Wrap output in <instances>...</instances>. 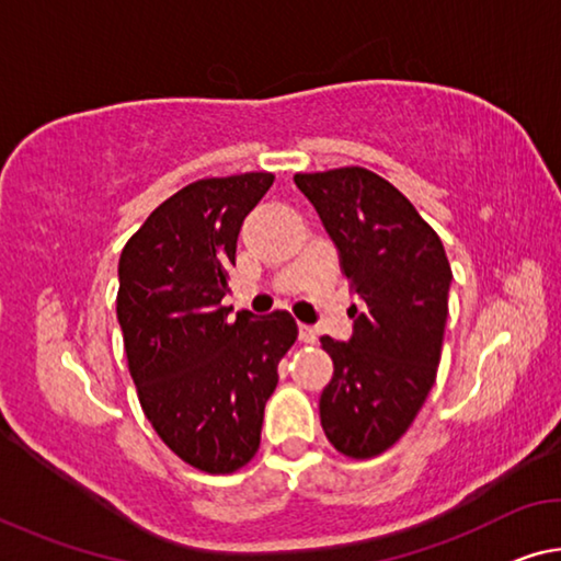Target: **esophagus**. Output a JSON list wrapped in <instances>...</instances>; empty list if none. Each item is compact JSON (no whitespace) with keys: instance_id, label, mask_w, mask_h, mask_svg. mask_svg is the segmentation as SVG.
Returning <instances> with one entry per match:
<instances>
[{"instance_id":"obj_1","label":"esophagus","mask_w":561,"mask_h":561,"mask_svg":"<svg viewBox=\"0 0 561 561\" xmlns=\"http://www.w3.org/2000/svg\"><path fill=\"white\" fill-rule=\"evenodd\" d=\"M299 340L305 344L317 342V329L309 327V324H299Z\"/></svg>"}]
</instances>
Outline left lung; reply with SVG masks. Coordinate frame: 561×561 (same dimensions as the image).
<instances>
[{
    "label": "left lung",
    "mask_w": 561,
    "mask_h": 561,
    "mask_svg": "<svg viewBox=\"0 0 561 561\" xmlns=\"http://www.w3.org/2000/svg\"><path fill=\"white\" fill-rule=\"evenodd\" d=\"M340 252L354 332L322 336L334 362L319 397L327 439L352 459L392 447L437 379L451 266L442 239L397 186L364 167L295 174Z\"/></svg>",
    "instance_id": "8db88e82"
}]
</instances>
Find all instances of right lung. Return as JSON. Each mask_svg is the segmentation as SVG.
I'll return each mask as SVG.
<instances>
[{"instance_id": "1", "label": "right lung", "mask_w": 561, "mask_h": 561, "mask_svg": "<svg viewBox=\"0 0 561 561\" xmlns=\"http://www.w3.org/2000/svg\"><path fill=\"white\" fill-rule=\"evenodd\" d=\"M272 182L247 172L186 184L119 256L117 319L139 404L167 447L209 474L256 455L277 364L297 340L289 312L229 317L221 305L239 229Z\"/></svg>"}]
</instances>
